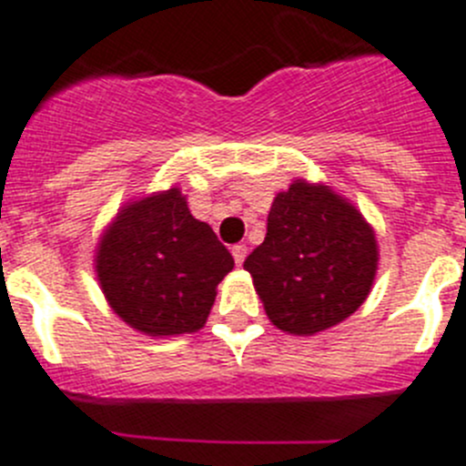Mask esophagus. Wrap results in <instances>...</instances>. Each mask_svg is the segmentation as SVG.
<instances>
[{"mask_svg":"<svg viewBox=\"0 0 466 466\" xmlns=\"http://www.w3.org/2000/svg\"><path fill=\"white\" fill-rule=\"evenodd\" d=\"M230 254H233V258H236L238 265H242L247 258V245H233L230 247Z\"/></svg>","mask_w":466,"mask_h":466,"instance_id":"obj_1","label":"esophagus"}]
</instances>
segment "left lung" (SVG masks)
Returning a JSON list of instances; mask_svg holds the SVG:
<instances>
[{
	"instance_id": "1",
	"label": "left lung",
	"mask_w": 466,
	"mask_h": 466,
	"mask_svg": "<svg viewBox=\"0 0 466 466\" xmlns=\"http://www.w3.org/2000/svg\"><path fill=\"white\" fill-rule=\"evenodd\" d=\"M269 320L304 336L352 316L378 269L370 226L322 185L297 180L277 194L268 236L245 260Z\"/></svg>"
}]
</instances>
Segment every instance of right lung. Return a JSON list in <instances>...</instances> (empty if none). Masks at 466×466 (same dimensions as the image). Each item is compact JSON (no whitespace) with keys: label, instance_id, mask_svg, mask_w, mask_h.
Segmentation results:
<instances>
[{"label":"right lung","instance_id":"right-lung-1","mask_svg":"<svg viewBox=\"0 0 466 466\" xmlns=\"http://www.w3.org/2000/svg\"><path fill=\"white\" fill-rule=\"evenodd\" d=\"M230 269L233 256L176 187L118 212L97 249L107 302L150 336L201 329Z\"/></svg>","mask_w":466,"mask_h":466}]
</instances>
